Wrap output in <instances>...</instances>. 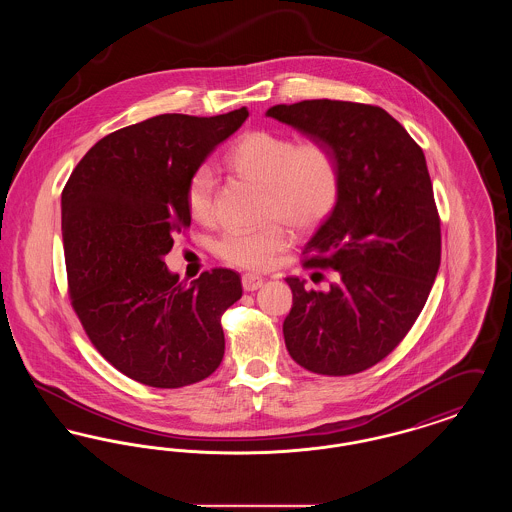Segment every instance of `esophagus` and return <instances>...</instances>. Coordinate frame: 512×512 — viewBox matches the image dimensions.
<instances>
[{
    "mask_svg": "<svg viewBox=\"0 0 512 512\" xmlns=\"http://www.w3.org/2000/svg\"><path fill=\"white\" fill-rule=\"evenodd\" d=\"M242 286H244L245 292H255V290H259L263 286V278L257 276V274L247 272V274L242 276Z\"/></svg>",
    "mask_w": 512,
    "mask_h": 512,
    "instance_id": "esophagus-1",
    "label": "esophagus"
}]
</instances>
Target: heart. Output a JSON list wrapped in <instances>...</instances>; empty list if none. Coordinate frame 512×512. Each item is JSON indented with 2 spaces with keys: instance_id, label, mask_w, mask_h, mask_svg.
Segmentation results:
<instances>
[{
  "instance_id": "b5f03b06",
  "label": "heart",
  "mask_w": 512,
  "mask_h": 512,
  "mask_svg": "<svg viewBox=\"0 0 512 512\" xmlns=\"http://www.w3.org/2000/svg\"><path fill=\"white\" fill-rule=\"evenodd\" d=\"M226 165L263 186V217L282 220L293 230H311L326 219L340 197V165L334 151L317 140L297 142L290 136L251 130L232 146ZM186 205L195 220L209 222L215 211V176L199 167L186 184ZM290 244L286 228L268 222L255 230H228L215 253L234 267L263 270Z\"/></svg>"
}]
</instances>
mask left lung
<instances>
[{
	"instance_id": "obj_1",
	"label": "left lung",
	"mask_w": 512,
	"mask_h": 512,
	"mask_svg": "<svg viewBox=\"0 0 512 512\" xmlns=\"http://www.w3.org/2000/svg\"><path fill=\"white\" fill-rule=\"evenodd\" d=\"M267 117L330 147L340 197L307 242L303 267L334 268L328 292L286 278L293 305L284 340L293 361L324 376L380 363L413 328L434 286L441 230L420 146L382 107L307 99Z\"/></svg>"
}]
</instances>
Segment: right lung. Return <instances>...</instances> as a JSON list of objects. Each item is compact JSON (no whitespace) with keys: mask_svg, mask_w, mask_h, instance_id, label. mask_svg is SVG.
Listing matches in <instances>:
<instances>
[{"mask_svg":"<svg viewBox=\"0 0 512 512\" xmlns=\"http://www.w3.org/2000/svg\"><path fill=\"white\" fill-rule=\"evenodd\" d=\"M247 109L217 117L157 115L92 147L61 194L74 313L99 353L151 388H184L224 357L222 313L242 297L240 274L213 268L180 282L165 265L188 228L186 184L232 136Z\"/></svg>","mask_w":512,"mask_h":512,"instance_id":"obj_1","label":"right lung"}]
</instances>
